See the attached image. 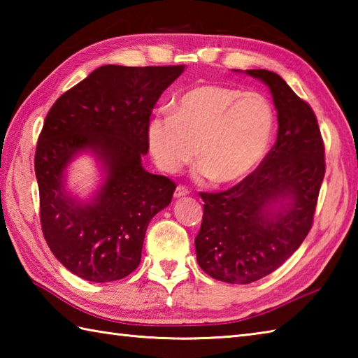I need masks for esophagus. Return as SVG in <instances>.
I'll list each match as a JSON object with an SVG mask.
<instances>
[{"label":"esophagus","mask_w":358,"mask_h":358,"mask_svg":"<svg viewBox=\"0 0 358 358\" xmlns=\"http://www.w3.org/2000/svg\"><path fill=\"white\" fill-rule=\"evenodd\" d=\"M187 194H189V189L185 185H178L177 189H175V192H173V195L177 196V199H180V196H185Z\"/></svg>","instance_id":"esophagus-1"}]
</instances>
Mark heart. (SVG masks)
<instances>
[{"label": "heart", "instance_id": "1", "mask_svg": "<svg viewBox=\"0 0 358 358\" xmlns=\"http://www.w3.org/2000/svg\"><path fill=\"white\" fill-rule=\"evenodd\" d=\"M273 132V110L262 94L200 85L181 95L175 112L149 121L148 143L157 164L178 172L196 157L201 177L220 185L246 178L262 162Z\"/></svg>", "mask_w": 358, "mask_h": 358}]
</instances>
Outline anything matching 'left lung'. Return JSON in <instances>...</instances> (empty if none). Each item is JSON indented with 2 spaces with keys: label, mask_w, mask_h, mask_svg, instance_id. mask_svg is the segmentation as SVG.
Here are the masks:
<instances>
[{
  "label": "left lung",
  "mask_w": 358,
  "mask_h": 358,
  "mask_svg": "<svg viewBox=\"0 0 358 358\" xmlns=\"http://www.w3.org/2000/svg\"><path fill=\"white\" fill-rule=\"evenodd\" d=\"M278 112V134L260 166L222 192H200L196 262L212 278L249 285L278 269L306 238L324 178V143L313 108L275 72L254 69ZM281 203L278 213H269Z\"/></svg>",
  "instance_id": "left-lung-1"
}]
</instances>
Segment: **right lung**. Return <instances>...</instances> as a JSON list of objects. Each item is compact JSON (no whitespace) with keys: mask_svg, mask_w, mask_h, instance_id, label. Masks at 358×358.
<instances>
[{"mask_svg":"<svg viewBox=\"0 0 358 358\" xmlns=\"http://www.w3.org/2000/svg\"><path fill=\"white\" fill-rule=\"evenodd\" d=\"M183 66L98 67L53 103L35 150L44 240L64 268L95 283L127 277L141 262L144 235L171 203L175 181L143 169L148 126L158 98ZM92 148L108 178L90 205L64 192L62 172L77 151Z\"/></svg>","mask_w":358,"mask_h":358,"instance_id":"1","label":"right lung"}]
</instances>
